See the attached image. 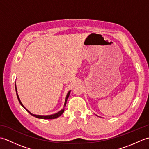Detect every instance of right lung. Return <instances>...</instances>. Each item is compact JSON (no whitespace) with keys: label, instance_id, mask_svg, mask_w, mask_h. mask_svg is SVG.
Wrapping results in <instances>:
<instances>
[{"label":"right lung","instance_id":"add662e5","mask_svg":"<svg viewBox=\"0 0 149 149\" xmlns=\"http://www.w3.org/2000/svg\"><path fill=\"white\" fill-rule=\"evenodd\" d=\"M15 90H16V92H17V98H18V101H19V102H20V104H21L22 106H23V107H24V108H25V107L23 106V104H22L21 101H20V99H19V97H18V94H17V87H16V85H15ZM70 91H68V94H67V95H66V99H65V104H64V107H65V106H66V101H67L68 98V97H69V95H70ZM25 109H26V108H25ZM26 111H27L28 113H29V114H31V115H33V116L36 117V118H42V119H54V118H58V117H59V116H61V115H62V114L63 113V112H64V109H61V111H60L59 112H58V113H57L54 114V115H47V116H41V115H33V114H32V113H31V112H29V111H28L27 109H26Z\"/></svg>","mask_w":149,"mask_h":149}]
</instances>
